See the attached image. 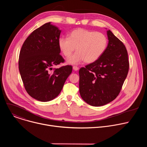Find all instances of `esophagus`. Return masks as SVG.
Instances as JSON below:
<instances>
[{
  "mask_svg": "<svg viewBox=\"0 0 147 147\" xmlns=\"http://www.w3.org/2000/svg\"><path fill=\"white\" fill-rule=\"evenodd\" d=\"M73 69L74 70V71H77V70H78V69H79V68L77 67V66H74L73 67Z\"/></svg>",
  "mask_w": 147,
  "mask_h": 147,
  "instance_id": "34e87169",
  "label": "esophagus"
}]
</instances>
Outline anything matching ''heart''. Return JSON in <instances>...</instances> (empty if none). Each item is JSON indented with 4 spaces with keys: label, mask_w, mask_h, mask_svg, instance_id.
Masks as SVG:
<instances>
[{
    "label": "heart",
    "mask_w": 147,
    "mask_h": 147,
    "mask_svg": "<svg viewBox=\"0 0 147 147\" xmlns=\"http://www.w3.org/2000/svg\"><path fill=\"white\" fill-rule=\"evenodd\" d=\"M58 46L66 57L69 56L76 48L77 52L67 59V63L78 65L84 61L91 63L99 59L105 52L108 39L101 32L77 28L70 33L69 37H59Z\"/></svg>",
    "instance_id": "1"
}]
</instances>
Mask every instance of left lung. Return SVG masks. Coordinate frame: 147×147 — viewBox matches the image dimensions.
<instances>
[{
    "label": "left lung",
    "instance_id": "left-lung-1",
    "mask_svg": "<svg viewBox=\"0 0 147 147\" xmlns=\"http://www.w3.org/2000/svg\"><path fill=\"white\" fill-rule=\"evenodd\" d=\"M107 35L105 52L96 61L79 70L81 97L93 107L105 105L117 96L129 69L125 46L111 30H107Z\"/></svg>",
    "mask_w": 147,
    "mask_h": 147
}]
</instances>
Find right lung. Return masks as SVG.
<instances>
[{"mask_svg":"<svg viewBox=\"0 0 147 147\" xmlns=\"http://www.w3.org/2000/svg\"><path fill=\"white\" fill-rule=\"evenodd\" d=\"M61 31L51 22L45 23L27 37L20 52L18 68L26 90L41 102L57 97L72 72L69 65L51 71L65 61L58 46Z\"/></svg>","mask_w":147,"mask_h":147,"instance_id":"right-lung-1","label":"right lung"}]
</instances>
